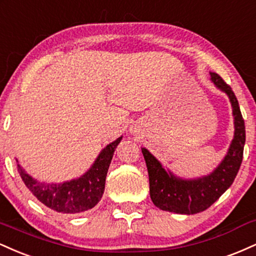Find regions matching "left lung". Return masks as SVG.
<instances>
[{
	"label": "left lung",
	"mask_w": 256,
	"mask_h": 256,
	"mask_svg": "<svg viewBox=\"0 0 256 256\" xmlns=\"http://www.w3.org/2000/svg\"><path fill=\"white\" fill-rule=\"evenodd\" d=\"M211 81L229 98L234 116V138L223 160L208 175L196 178H182L163 166L145 147H141L150 178V196L152 202L163 211L178 214H195L214 204L232 184L238 172L246 144L244 121L238 102L231 87L217 73L210 72Z\"/></svg>",
	"instance_id": "1"
}]
</instances>
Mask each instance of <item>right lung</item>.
Returning a JSON list of instances; mask_svg holds the SVG:
<instances>
[{
    "label": "right lung",
    "instance_id": "right-lung-1",
    "mask_svg": "<svg viewBox=\"0 0 256 256\" xmlns=\"http://www.w3.org/2000/svg\"><path fill=\"white\" fill-rule=\"evenodd\" d=\"M121 140L122 136H120L105 146L84 175L69 181L62 183L37 181L26 172L16 159L18 171L30 192L49 208L67 214L88 211L97 205L103 196L111 159Z\"/></svg>",
    "mask_w": 256,
    "mask_h": 256
}]
</instances>
